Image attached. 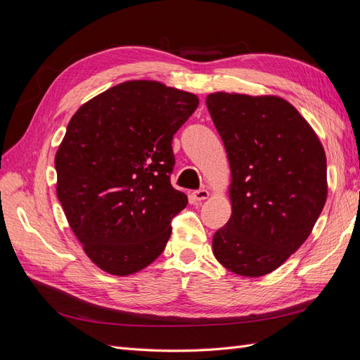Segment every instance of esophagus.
<instances>
[{
    "label": "esophagus",
    "instance_id": "1",
    "mask_svg": "<svg viewBox=\"0 0 360 360\" xmlns=\"http://www.w3.org/2000/svg\"><path fill=\"white\" fill-rule=\"evenodd\" d=\"M193 198L197 200V201H202V200H205V198H209V191H207V189H198V191H195V192H193Z\"/></svg>",
    "mask_w": 360,
    "mask_h": 360
}]
</instances>
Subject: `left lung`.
I'll use <instances>...</instances> for the list:
<instances>
[{"mask_svg":"<svg viewBox=\"0 0 360 360\" xmlns=\"http://www.w3.org/2000/svg\"><path fill=\"white\" fill-rule=\"evenodd\" d=\"M205 103L233 176V213L213 236V254L237 275H267L307 240L323 210L324 148L281 97L213 93Z\"/></svg>","mask_w":360,"mask_h":360,"instance_id":"8db88e82","label":"left lung"}]
</instances>
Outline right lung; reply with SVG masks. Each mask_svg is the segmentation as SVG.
<instances>
[{
  "mask_svg": "<svg viewBox=\"0 0 360 360\" xmlns=\"http://www.w3.org/2000/svg\"><path fill=\"white\" fill-rule=\"evenodd\" d=\"M198 97L127 81L84 103L56 155L57 197L85 254L117 276L162 254L188 197L171 186L172 136Z\"/></svg>",
  "mask_w": 360,
  "mask_h": 360,
  "instance_id": "obj_1",
  "label": "right lung"
}]
</instances>
